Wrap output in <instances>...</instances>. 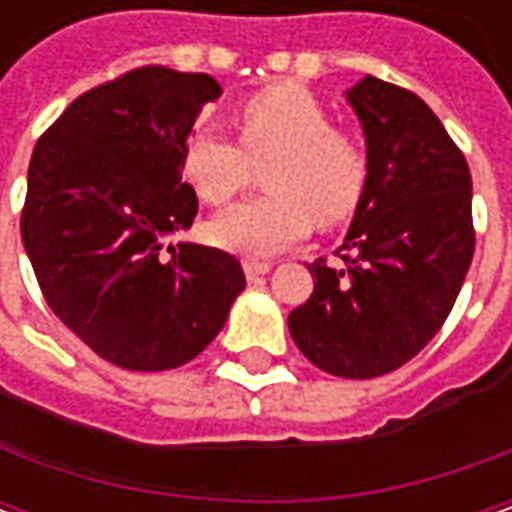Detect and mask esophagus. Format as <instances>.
<instances>
[{
  "mask_svg": "<svg viewBox=\"0 0 512 512\" xmlns=\"http://www.w3.org/2000/svg\"><path fill=\"white\" fill-rule=\"evenodd\" d=\"M242 267H245V276L250 282L259 279V276H265V273H270V262H259V259H245Z\"/></svg>",
  "mask_w": 512,
  "mask_h": 512,
  "instance_id": "1",
  "label": "esophagus"
}]
</instances>
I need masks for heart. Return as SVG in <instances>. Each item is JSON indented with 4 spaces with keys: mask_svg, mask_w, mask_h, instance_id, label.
<instances>
[{
    "mask_svg": "<svg viewBox=\"0 0 512 512\" xmlns=\"http://www.w3.org/2000/svg\"><path fill=\"white\" fill-rule=\"evenodd\" d=\"M239 145L222 133L199 130L182 153V170L207 205H225L264 165L267 193L227 207L207 233L213 245L273 256L302 242L313 219L344 222L367 185V153L342 128H333L327 108L302 85H273L236 108Z\"/></svg>",
    "mask_w": 512,
    "mask_h": 512,
    "instance_id": "b5f03b06",
    "label": "heart"
}]
</instances>
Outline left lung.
Listing matches in <instances>:
<instances>
[{
	"label": "left lung",
	"mask_w": 512,
	"mask_h": 512,
	"mask_svg": "<svg viewBox=\"0 0 512 512\" xmlns=\"http://www.w3.org/2000/svg\"><path fill=\"white\" fill-rule=\"evenodd\" d=\"M367 142V185L350 230L325 259L305 305L287 316L293 342L316 367L373 379L430 342L473 259V182L439 116L410 90L364 76L347 90Z\"/></svg>",
	"instance_id": "8db88e82"
}]
</instances>
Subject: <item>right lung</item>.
I'll list each match as a JSON object with an SVG mask.
<instances>
[{"label": "right lung", "mask_w": 512, "mask_h": 512, "mask_svg": "<svg viewBox=\"0 0 512 512\" xmlns=\"http://www.w3.org/2000/svg\"><path fill=\"white\" fill-rule=\"evenodd\" d=\"M222 88L207 73L148 65L73 99L36 142L22 242L50 310L125 370L196 359L245 290L236 256L165 247L199 210L182 182L190 128Z\"/></svg>", "instance_id": "1"}]
</instances>
